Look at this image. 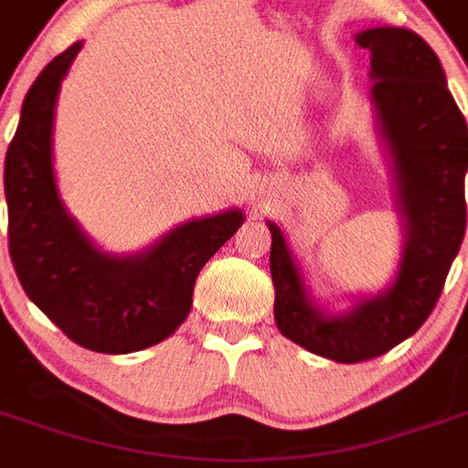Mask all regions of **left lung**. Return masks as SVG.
Segmentation results:
<instances>
[{
    "instance_id": "8db88e82",
    "label": "left lung",
    "mask_w": 468,
    "mask_h": 468,
    "mask_svg": "<svg viewBox=\"0 0 468 468\" xmlns=\"http://www.w3.org/2000/svg\"><path fill=\"white\" fill-rule=\"evenodd\" d=\"M371 52L373 105L393 153L406 215L401 268L386 293L346 315H324L305 298L303 281L281 228L268 223L275 324L305 351L338 363L388 353L431 315L466 230L463 175L468 130L446 87L441 62L411 29L376 27L356 37Z\"/></svg>"
}]
</instances>
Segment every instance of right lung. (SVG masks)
Returning a JSON list of instances; mask_svg holds the SVG:
<instances>
[{
    "instance_id": "1",
    "label": "right lung",
    "mask_w": 468,
    "mask_h": 468,
    "mask_svg": "<svg viewBox=\"0 0 468 468\" xmlns=\"http://www.w3.org/2000/svg\"><path fill=\"white\" fill-rule=\"evenodd\" d=\"M80 42L57 55L29 87L5 160L9 255L29 301L82 348L133 353L160 344L193 305L195 278L243 225L240 210L193 220L147 253H100L65 213L52 173L59 82Z\"/></svg>"
}]
</instances>
